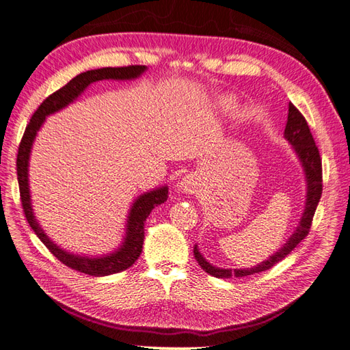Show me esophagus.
I'll list each match as a JSON object with an SVG mask.
<instances>
[{"label": "esophagus", "instance_id": "34e87169", "mask_svg": "<svg viewBox=\"0 0 350 350\" xmlns=\"http://www.w3.org/2000/svg\"><path fill=\"white\" fill-rule=\"evenodd\" d=\"M179 187L183 192H187V194H196V192L198 191L200 183L194 174H187L182 177Z\"/></svg>", "mask_w": 350, "mask_h": 350}]
</instances>
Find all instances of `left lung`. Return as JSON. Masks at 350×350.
<instances>
[{
	"mask_svg": "<svg viewBox=\"0 0 350 350\" xmlns=\"http://www.w3.org/2000/svg\"><path fill=\"white\" fill-rule=\"evenodd\" d=\"M284 137L288 143L292 144L296 154H298V158L304 167V173H306L307 202H306V211H304L302 218L299 221V226L296 227L295 233L288 237V241L286 242L284 247L278 250L267 260H265V262H262L254 267H247V269H222V267L213 266L207 262L202 254H200L198 247L194 245L196 260L198 262V265L202 266V269L206 271L207 273H211L212 277H217V278L247 277V275L271 269L273 265H277L286 256H288L290 251H292L302 239H306V236L308 234L311 222H313L316 207L322 196V187H323L322 158L314 143V138L311 135L306 117L299 113V109L296 108L293 103H288V116H287V124L284 129Z\"/></svg>",
	"mask_w": 350,
	"mask_h": 350,
	"instance_id": "8db88e82",
	"label": "left lung"
}]
</instances>
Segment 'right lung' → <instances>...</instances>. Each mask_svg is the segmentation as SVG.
Returning a JSON list of instances; mask_svg holds the SVG:
<instances>
[{
    "label": "right lung",
    "mask_w": 350,
    "mask_h": 350,
    "mask_svg": "<svg viewBox=\"0 0 350 350\" xmlns=\"http://www.w3.org/2000/svg\"><path fill=\"white\" fill-rule=\"evenodd\" d=\"M146 69H147L146 66H128V68H102V69H94V70H87L84 73H79V75L70 79L64 87H62L60 90L52 93L40 103V107L36 109L31 120H29V123L27 124L24 137H22L19 148H18V159H16L18 183H19L22 209H24L25 218L28 221L29 227L34 230L37 237L46 245V248L58 260H60L63 265L69 266L78 272L92 275V277H105V275L122 272L135 263V260L139 257L141 251H143L144 222L156 206L167 202L168 188L167 187L156 188L150 192H146V194L139 196L135 202H133L129 217H128V224H126L124 241H123V245H120V248L117 251L111 252L108 256H100V257L72 254V252L60 248L57 243L52 242L49 237L44 234L43 228L39 226V222L36 221L33 207H31V197H29V185H28L29 153H31L34 138L37 135V132H39V129L42 128L44 118H46L49 114H54L57 111L68 107L69 103L75 100L88 85L102 79H122V81L133 79V78H138Z\"/></svg>",
    "instance_id": "right-lung-1"
}]
</instances>
